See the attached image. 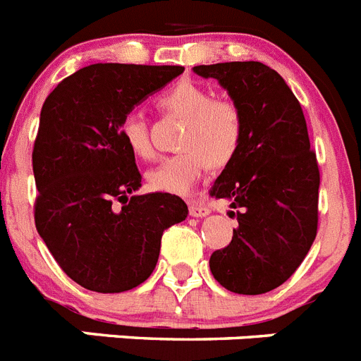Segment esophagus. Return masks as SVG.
Returning a JSON list of instances; mask_svg holds the SVG:
<instances>
[{"instance_id": "34e87169", "label": "esophagus", "mask_w": 361, "mask_h": 361, "mask_svg": "<svg viewBox=\"0 0 361 361\" xmlns=\"http://www.w3.org/2000/svg\"><path fill=\"white\" fill-rule=\"evenodd\" d=\"M212 213V209L208 206H204V204H191L190 206V215L197 216V219H202V216H208Z\"/></svg>"}]
</instances>
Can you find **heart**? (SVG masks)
<instances>
[{
    "mask_svg": "<svg viewBox=\"0 0 361 361\" xmlns=\"http://www.w3.org/2000/svg\"><path fill=\"white\" fill-rule=\"evenodd\" d=\"M159 104L168 114L186 119L178 142L184 152L159 162L146 178L155 191L190 195L209 162L224 166L237 153L242 137L240 110L229 99L212 97L209 90L195 82H178L159 99ZM121 137L135 157H155L149 124L141 111L124 117Z\"/></svg>",
    "mask_w": 361,
    "mask_h": 361,
    "instance_id": "1",
    "label": "heart"
}]
</instances>
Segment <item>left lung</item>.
Wrapping results in <instances>:
<instances>
[{"instance_id":"left-lung-1","label":"left lung","mask_w":361,"mask_h":361,"mask_svg":"<svg viewBox=\"0 0 361 361\" xmlns=\"http://www.w3.org/2000/svg\"><path fill=\"white\" fill-rule=\"evenodd\" d=\"M216 79L238 106L237 153L212 188L237 216L228 247L209 258L216 282L238 295H262L282 286L311 250L318 228L317 155L304 111L279 72L258 61L193 66Z\"/></svg>"}]
</instances>
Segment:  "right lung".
<instances>
[{"instance_id":"1","label":"right lung","mask_w":361,"mask_h":361,"mask_svg":"<svg viewBox=\"0 0 361 361\" xmlns=\"http://www.w3.org/2000/svg\"><path fill=\"white\" fill-rule=\"evenodd\" d=\"M183 66L97 63L63 79L39 116L32 168L36 228L66 275L95 293H123L153 273L164 229L188 206L171 193L137 195L141 173L121 124Z\"/></svg>"}]
</instances>
